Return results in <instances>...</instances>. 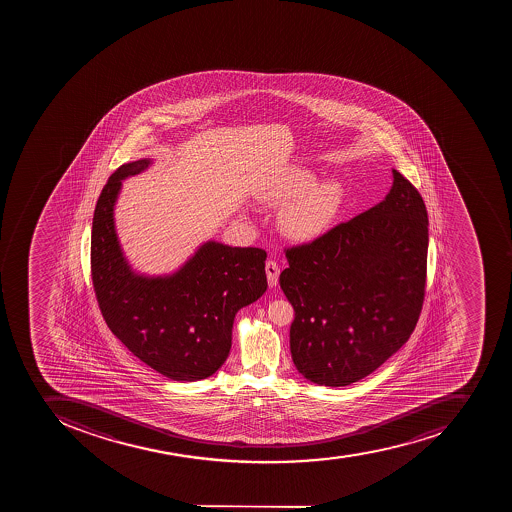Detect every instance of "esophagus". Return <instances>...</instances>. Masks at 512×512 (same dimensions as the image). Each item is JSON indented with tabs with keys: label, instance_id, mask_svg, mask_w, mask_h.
Segmentation results:
<instances>
[{
	"label": "esophagus",
	"instance_id": "esophagus-1",
	"mask_svg": "<svg viewBox=\"0 0 512 512\" xmlns=\"http://www.w3.org/2000/svg\"><path fill=\"white\" fill-rule=\"evenodd\" d=\"M266 275L267 282H269L270 288H275V286H277L278 283V275H280V267H278L277 262H266Z\"/></svg>",
	"mask_w": 512,
	"mask_h": 512
}]
</instances>
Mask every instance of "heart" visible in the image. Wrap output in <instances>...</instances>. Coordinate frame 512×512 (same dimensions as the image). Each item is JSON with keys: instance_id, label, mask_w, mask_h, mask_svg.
I'll return each mask as SVG.
<instances>
[{"instance_id": "b5f03b06", "label": "heart", "mask_w": 512, "mask_h": 512, "mask_svg": "<svg viewBox=\"0 0 512 512\" xmlns=\"http://www.w3.org/2000/svg\"><path fill=\"white\" fill-rule=\"evenodd\" d=\"M317 174L304 166L286 169L262 192L270 205H285L280 213V229L296 242H314L338 221L346 190L343 182L328 178L315 181Z\"/></svg>"}]
</instances>
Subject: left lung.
Masks as SVG:
<instances>
[{
	"mask_svg": "<svg viewBox=\"0 0 512 512\" xmlns=\"http://www.w3.org/2000/svg\"><path fill=\"white\" fill-rule=\"evenodd\" d=\"M392 178L383 202L286 251L280 286L294 307L291 359L310 383H357L415 330L429 221L418 190L397 169Z\"/></svg>",
	"mask_w": 512,
	"mask_h": 512,
	"instance_id": "left-lung-1",
	"label": "left lung"
}]
</instances>
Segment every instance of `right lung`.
I'll use <instances>...</instances> for the list:
<instances>
[{"label":"right lung","mask_w":512,"mask_h":512,"mask_svg":"<svg viewBox=\"0 0 512 512\" xmlns=\"http://www.w3.org/2000/svg\"><path fill=\"white\" fill-rule=\"evenodd\" d=\"M153 165L141 158L120 166L97 200L91 272L105 323L145 365L173 379L214 375L229 357L235 315L267 290V254L259 248L206 240L169 274L131 266L115 226L123 181Z\"/></svg>","instance_id":"obj_1"}]
</instances>
